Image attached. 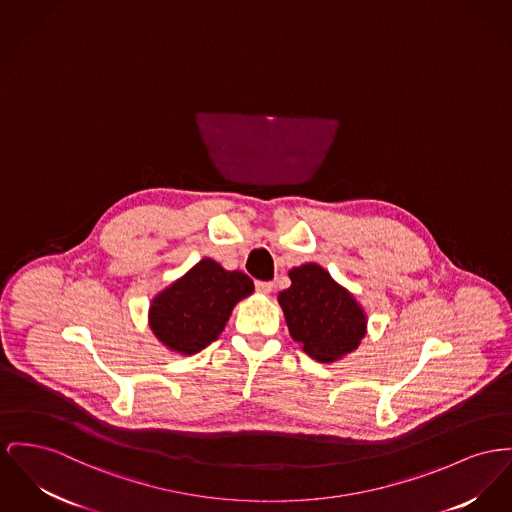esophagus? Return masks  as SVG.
<instances>
[{"label":"esophagus","instance_id":"esophagus-1","mask_svg":"<svg viewBox=\"0 0 512 512\" xmlns=\"http://www.w3.org/2000/svg\"><path fill=\"white\" fill-rule=\"evenodd\" d=\"M256 291L262 295H270L273 291L272 281H256Z\"/></svg>","mask_w":512,"mask_h":512}]
</instances>
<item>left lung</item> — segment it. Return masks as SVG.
Returning <instances> with one entry per match:
<instances>
[{"label": "left lung", "instance_id": "1", "mask_svg": "<svg viewBox=\"0 0 512 512\" xmlns=\"http://www.w3.org/2000/svg\"><path fill=\"white\" fill-rule=\"evenodd\" d=\"M291 287L277 295L291 338L308 357L334 363L355 351L367 334V314L353 293L308 262L289 272Z\"/></svg>", "mask_w": 512, "mask_h": 512}]
</instances>
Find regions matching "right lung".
<instances>
[{"label":"right lung","mask_w":512,"mask_h":512,"mask_svg":"<svg viewBox=\"0 0 512 512\" xmlns=\"http://www.w3.org/2000/svg\"><path fill=\"white\" fill-rule=\"evenodd\" d=\"M252 293L246 273L204 258L153 297L149 328L169 351L196 355L221 336L235 305Z\"/></svg>","instance_id":"1"}]
</instances>
